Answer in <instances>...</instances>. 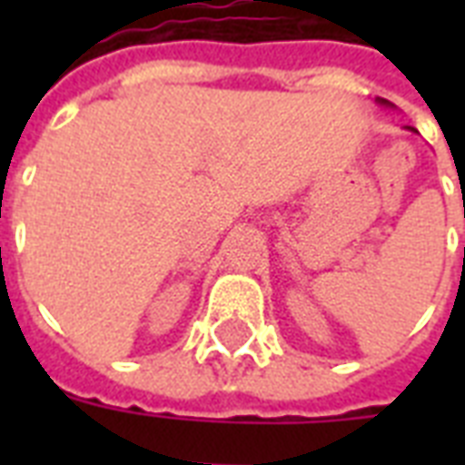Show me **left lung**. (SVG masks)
Wrapping results in <instances>:
<instances>
[{
    "label": "left lung",
    "mask_w": 465,
    "mask_h": 465,
    "mask_svg": "<svg viewBox=\"0 0 465 465\" xmlns=\"http://www.w3.org/2000/svg\"><path fill=\"white\" fill-rule=\"evenodd\" d=\"M379 104H383V105H391V104H389V101H383V98H381V101H379Z\"/></svg>",
    "instance_id": "left-lung-1"
}]
</instances>
